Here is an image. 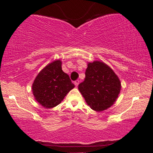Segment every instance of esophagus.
I'll return each mask as SVG.
<instances>
[{
  "label": "esophagus",
  "instance_id": "34e87169",
  "mask_svg": "<svg viewBox=\"0 0 153 153\" xmlns=\"http://www.w3.org/2000/svg\"><path fill=\"white\" fill-rule=\"evenodd\" d=\"M79 82H80V81H79V80H75V81L74 82V84H75V86H76V87H78V85Z\"/></svg>",
  "mask_w": 153,
  "mask_h": 153
}]
</instances>
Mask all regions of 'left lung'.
<instances>
[{"instance_id": "left-lung-1", "label": "left lung", "mask_w": 153, "mask_h": 153, "mask_svg": "<svg viewBox=\"0 0 153 153\" xmlns=\"http://www.w3.org/2000/svg\"><path fill=\"white\" fill-rule=\"evenodd\" d=\"M122 88L119 77L108 65L101 61L88 62L84 81L78 90L91 109L103 111L111 107Z\"/></svg>"}]
</instances>
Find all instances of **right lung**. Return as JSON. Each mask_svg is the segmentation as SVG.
Instances as JSON below:
<instances>
[{
  "instance_id": "right-lung-1",
  "label": "right lung",
  "mask_w": 153,
  "mask_h": 153,
  "mask_svg": "<svg viewBox=\"0 0 153 153\" xmlns=\"http://www.w3.org/2000/svg\"><path fill=\"white\" fill-rule=\"evenodd\" d=\"M75 87L69 75L62 70V61L54 60L42 70L32 84L34 99L46 108L59 104Z\"/></svg>"
}]
</instances>
